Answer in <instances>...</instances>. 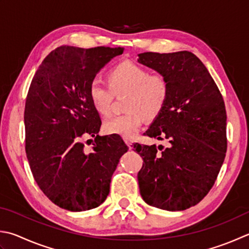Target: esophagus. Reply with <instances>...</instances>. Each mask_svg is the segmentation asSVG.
I'll list each match as a JSON object with an SVG mask.
<instances>
[{
    "mask_svg": "<svg viewBox=\"0 0 249 249\" xmlns=\"http://www.w3.org/2000/svg\"><path fill=\"white\" fill-rule=\"evenodd\" d=\"M124 142H125V144H126V145H128L129 148H131V145H132V140L124 138Z\"/></svg>",
    "mask_w": 249,
    "mask_h": 249,
    "instance_id": "1",
    "label": "esophagus"
}]
</instances>
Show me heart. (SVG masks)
<instances>
[{
	"mask_svg": "<svg viewBox=\"0 0 249 249\" xmlns=\"http://www.w3.org/2000/svg\"><path fill=\"white\" fill-rule=\"evenodd\" d=\"M170 84L162 74H151L147 69L131 62H124L110 70L108 84L98 79L90 83L89 94L94 108L103 116L109 115L114 97L126 95L125 114L105 123V131L132 139L138 134L144 118L153 120L167 104Z\"/></svg>",
	"mask_w": 249,
	"mask_h": 249,
	"instance_id": "obj_1",
	"label": "heart"
}]
</instances>
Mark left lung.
Returning <instances> with one entry per match:
<instances>
[{
  "mask_svg": "<svg viewBox=\"0 0 249 249\" xmlns=\"http://www.w3.org/2000/svg\"><path fill=\"white\" fill-rule=\"evenodd\" d=\"M138 62L165 76L170 84L165 108L145 133L168 140L170 146L134 144L144 160L138 173L140 193L153 207L185 210L208 194L224 161L223 97L207 68L191 52H146L139 54Z\"/></svg>",
  "mask_w": 249,
  "mask_h": 249,
  "instance_id": "1",
  "label": "left lung"
}]
</instances>
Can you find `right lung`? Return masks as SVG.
Segmentation results:
<instances>
[{
    "label": "right lung",
    "mask_w": 249,
    "mask_h": 249,
    "mask_svg": "<svg viewBox=\"0 0 249 249\" xmlns=\"http://www.w3.org/2000/svg\"><path fill=\"white\" fill-rule=\"evenodd\" d=\"M123 53L124 48L63 45L32 79L23 116L27 158L41 191L60 208L84 212L104 203L128 151L120 135H98L102 121L89 94L97 72ZM87 135L96 137L91 151L82 143Z\"/></svg>",
    "instance_id": "add662e5"
}]
</instances>
